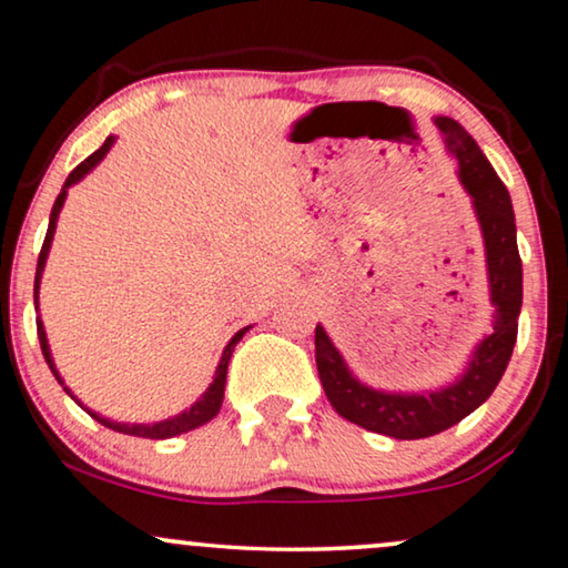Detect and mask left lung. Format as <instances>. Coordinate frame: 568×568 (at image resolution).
Segmentation results:
<instances>
[{
    "mask_svg": "<svg viewBox=\"0 0 568 568\" xmlns=\"http://www.w3.org/2000/svg\"><path fill=\"white\" fill-rule=\"evenodd\" d=\"M445 152L457 162V181L470 196L473 214L484 237L491 333L473 346L465 369L437 390H379L362 383L321 323L315 328V362L331 406L346 422L393 439H424L473 414L496 390L511 359L517 321L523 310V261L517 251L515 209L507 185L455 119L434 115Z\"/></svg>",
    "mask_w": 568,
    "mask_h": 568,
    "instance_id": "left-lung-1",
    "label": "left lung"
}]
</instances>
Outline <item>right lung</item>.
<instances>
[{"mask_svg": "<svg viewBox=\"0 0 568 568\" xmlns=\"http://www.w3.org/2000/svg\"><path fill=\"white\" fill-rule=\"evenodd\" d=\"M113 144H115V136H108L105 142H103V146H100V150H95V152L90 154L88 160L80 162V165H77V168L72 170V173H69L67 183L61 185V193L57 196V201H53V209H51V216H49V230H45V240H43L41 255H38V266H36V286H33L36 310H38V290H41L43 268H45V261H49V251H51L53 235H57V222H59L61 209H64L67 193H69V189H72L74 183H80L84 175H90L92 170H95V168L100 165V162H103V158H105L108 152H111V146H113ZM36 325H38V341H41V352H43V356H45V364H49L51 372H53V377L59 379V385L64 387L69 398H74V400H77V395H74L72 390H69L67 383H64V379H61V375H59L57 364H53L51 346H49V338H45V328H43L41 315L36 317ZM247 331H251V325H247V328H240V331L235 333V336L230 338V344L224 346L222 359H220V364H216L214 379H212V385L206 387V393L201 395V398H199L196 403H193L191 408H185V410H181V414H175V416L165 418V422H154V424H123V422H113V418H105V416L95 414V410H92V408L82 406V400H77V403H80V406H82L84 410H88V414H90L92 418H95V422H100L103 426H108V429L121 432V434H131V437H144V439H170V437H178V434H185V432H191V429H199V426H204L206 422H212V418H214L216 414H220L222 400H224V383H227V364H230V356H232V352H235L237 341L243 338Z\"/></svg>", "mask_w": 568, "mask_h": 568, "instance_id": "right-lung-1", "label": "right lung"}]
</instances>
